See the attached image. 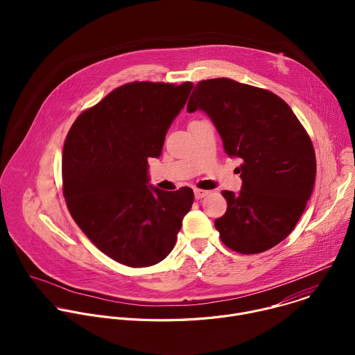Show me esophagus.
<instances>
[{
	"instance_id": "1",
	"label": "esophagus",
	"mask_w": 355,
	"mask_h": 355,
	"mask_svg": "<svg viewBox=\"0 0 355 355\" xmlns=\"http://www.w3.org/2000/svg\"><path fill=\"white\" fill-rule=\"evenodd\" d=\"M193 193H195V199H202V198H205L209 192L204 191V189H195Z\"/></svg>"
}]
</instances>
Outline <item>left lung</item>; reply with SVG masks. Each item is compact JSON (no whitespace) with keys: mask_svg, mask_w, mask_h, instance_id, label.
Masks as SVG:
<instances>
[{"mask_svg":"<svg viewBox=\"0 0 355 355\" xmlns=\"http://www.w3.org/2000/svg\"><path fill=\"white\" fill-rule=\"evenodd\" d=\"M204 111L225 151L241 159V191H223L226 214L215 220L220 239L241 254H259L296 226L316 178L312 140L289 105L268 89L230 78L199 81L187 111Z\"/></svg>","mask_w":355,"mask_h":355,"instance_id":"obj_1","label":"left lung"}]
</instances>
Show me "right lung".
<instances>
[{"label": "right lung", "mask_w": 355, "mask_h": 355, "mask_svg": "<svg viewBox=\"0 0 355 355\" xmlns=\"http://www.w3.org/2000/svg\"><path fill=\"white\" fill-rule=\"evenodd\" d=\"M192 87L128 83L84 111L67 133L62 174L69 212L104 254L123 266L163 261L192 207L188 187L170 192L147 185V159L162 155Z\"/></svg>", "instance_id": "right-lung-1"}]
</instances>
